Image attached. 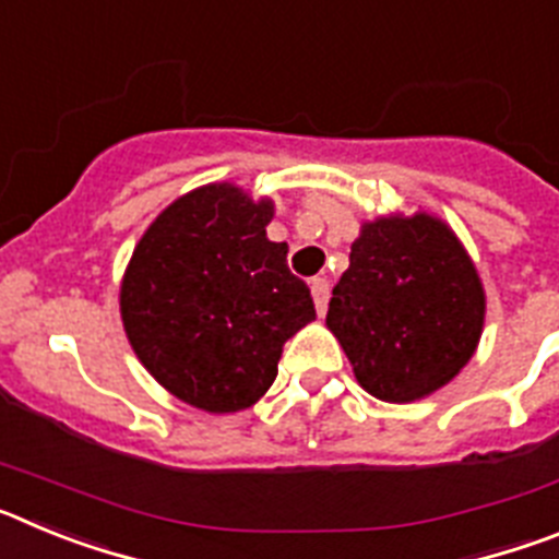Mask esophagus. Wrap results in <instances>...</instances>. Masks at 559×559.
Listing matches in <instances>:
<instances>
[{
    "mask_svg": "<svg viewBox=\"0 0 559 559\" xmlns=\"http://www.w3.org/2000/svg\"><path fill=\"white\" fill-rule=\"evenodd\" d=\"M310 294H313V302H316V310H319V316H324V310H328V302H330L328 280H313V283H310Z\"/></svg>",
    "mask_w": 559,
    "mask_h": 559,
    "instance_id": "34e87169",
    "label": "esophagus"
}]
</instances>
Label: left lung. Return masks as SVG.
Instances as JSON below:
<instances>
[{
	"mask_svg": "<svg viewBox=\"0 0 559 559\" xmlns=\"http://www.w3.org/2000/svg\"><path fill=\"white\" fill-rule=\"evenodd\" d=\"M484 310L478 271L451 226L414 212L360 226L328 328L372 397L414 403L473 358Z\"/></svg>",
	"mask_w": 559,
	"mask_h": 559,
	"instance_id": "left-lung-1",
	"label": "left lung"
}]
</instances>
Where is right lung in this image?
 <instances>
[{
  "instance_id": "obj_1",
  "label": "right lung",
  "mask_w": 559,
  "mask_h": 559,
  "mask_svg": "<svg viewBox=\"0 0 559 559\" xmlns=\"http://www.w3.org/2000/svg\"><path fill=\"white\" fill-rule=\"evenodd\" d=\"M274 201L206 185L173 201L136 243L120 285L133 353L190 406L231 414L276 378L283 344L316 319L310 288L290 274L288 243L265 226Z\"/></svg>"
}]
</instances>
